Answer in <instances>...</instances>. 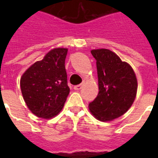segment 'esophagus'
<instances>
[{
  "label": "esophagus",
  "instance_id": "1",
  "mask_svg": "<svg viewBox=\"0 0 158 158\" xmlns=\"http://www.w3.org/2000/svg\"><path fill=\"white\" fill-rule=\"evenodd\" d=\"M82 85H75L73 87V89H75V90H79V89L82 88Z\"/></svg>",
  "mask_w": 158,
  "mask_h": 158
}]
</instances>
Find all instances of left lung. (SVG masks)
Instances as JSON below:
<instances>
[{
  "instance_id": "left-lung-1",
  "label": "left lung",
  "mask_w": 158,
  "mask_h": 158,
  "mask_svg": "<svg viewBox=\"0 0 158 158\" xmlns=\"http://www.w3.org/2000/svg\"><path fill=\"white\" fill-rule=\"evenodd\" d=\"M91 54L96 60L99 93L89 104V110L102 122L112 121L123 115L135 99V73L108 49L92 50Z\"/></svg>"
}]
</instances>
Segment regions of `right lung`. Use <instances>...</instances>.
Instances as JSON below:
<instances>
[{"instance_id": "right-lung-1", "label": "right lung", "mask_w": 158, "mask_h": 158, "mask_svg": "<svg viewBox=\"0 0 158 158\" xmlns=\"http://www.w3.org/2000/svg\"><path fill=\"white\" fill-rule=\"evenodd\" d=\"M67 53V48L52 49L23 73L20 79L23 97L35 116L52 118L64 106L70 91L65 69Z\"/></svg>"}]
</instances>
